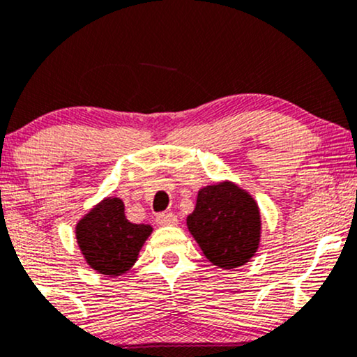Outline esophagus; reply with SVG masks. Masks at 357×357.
<instances>
[{
  "instance_id": "obj_1",
  "label": "esophagus",
  "mask_w": 357,
  "mask_h": 357,
  "mask_svg": "<svg viewBox=\"0 0 357 357\" xmlns=\"http://www.w3.org/2000/svg\"><path fill=\"white\" fill-rule=\"evenodd\" d=\"M155 223L161 225V227H167V225H178V218L173 215V213H159L155 216Z\"/></svg>"
}]
</instances>
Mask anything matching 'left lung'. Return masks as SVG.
Wrapping results in <instances>:
<instances>
[{"label":"left lung","mask_w":357,"mask_h":357,"mask_svg":"<svg viewBox=\"0 0 357 357\" xmlns=\"http://www.w3.org/2000/svg\"><path fill=\"white\" fill-rule=\"evenodd\" d=\"M186 227L204 257L223 270L248 264L260 247V206L252 192L230 179L198 191Z\"/></svg>","instance_id":"left-lung-1"}]
</instances>
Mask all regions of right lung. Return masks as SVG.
<instances>
[{"instance_id": "1", "label": "right lung", "mask_w": 357, "mask_h": 357, "mask_svg": "<svg viewBox=\"0 0 357 357\" xmlns=\"http://www.w3.org/2000/svg\"><path fill=\"white\" fill-rule=\"evenodd\" d=\"M151 233V225L126 218L124 202L117 196H105L75 225V240L85 264L105 277L129 272Z\"/></svg>"}]
</instances>
